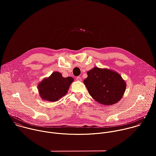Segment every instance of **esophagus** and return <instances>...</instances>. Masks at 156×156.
Here are the masks:
<instances>
[{
  "instance_id": "esophagus-1",
  "label": "esophagus",
  "mask_w": 156,
  "mask_h": 156,
  "mask_svg": "<svg viewBox=\"0 0 156 156\" xmlns=\"http://www.w3.org/2000/svg\"><path fill=\"white\" fill-rule=\"evenodd\" d=\"M76 80L78 81H81V76H77V77L76 78Z\"/></svg>"
}]
</instances>
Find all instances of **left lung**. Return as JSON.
Instances as JSON below:
<instances>
[{
  "label": "left lung",
  "instance_id": "left-lung-1",
  "mask_svg": "<svg viewBox=\"0 0 156 156\" xmlns=\"http://www.w3.org/2000/svg\"><path fill=\"white\" fill-rule=\"evenodd\" d=\"M87 75L84 84L89 94L98 102L111 105L122 98L126 84L117 72L94 66L87 72Z\"/></svg>",
  "mask_w": 156,
  "mask_h": 156
}]
</instances>
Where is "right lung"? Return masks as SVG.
Masks as SVG:
<instances>
[{
    "instance_id": "obj_1",
    "label": "right lung",
    "mask_w": 156,
    "mask_h": 156,
    "mask_svg": "<svg viewBox=\"0 0 156 156\" xmlns=\"http://www.w3.org/2000/svg\"><path fill=\"white\" fill-rule=\"evenodd\" d=\"M73 80L70 76L63 77L60 72H53L51 76L44 78L38 84L39 96L44 101H57L67 93Z\"/></svg>"
}]
</instances>
